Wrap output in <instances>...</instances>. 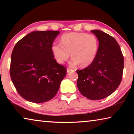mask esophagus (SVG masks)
I'll return each mask as SVG.
<instances>
[{"label":"esophagus","mask_w":134,"mask_h":134,"mask_svg":"<svg viewBox=\"0 0 134 134\" xmlns=\"http://www.w3.org/2000/svg\"><path fill=\"white\" fill-rule=\"evenodd\" d=\"M74 71V70H72L71 69H70V68H68V69H67V72H70V71Z\"/></svg>","instance_id":"obj_1"}]
</instances>
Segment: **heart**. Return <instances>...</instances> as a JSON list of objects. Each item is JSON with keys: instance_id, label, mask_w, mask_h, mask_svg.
I'll use <instances>...</instances> for the list:
<instances>
[{"instance_id": "b5f03b06", "label": "heart", "mask_w": 134, "mask_h": 134, "mask_svg": "<svg viewBox=\"0 0 134 134\" xmlns=\"http://www.w3.org/2000/svg\"><path fill=\"white\" fill-rule=\"evenodd\" d=\"M99 48V41L96 36L85 32H70L63 34L60 43L54 42L51 51L57 62L63 64L69 59L71 53L72 58L70 64H80L85 67L96 58Z\"/></svg>"}]
</instances>
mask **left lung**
Segmentation results:
<instances>
[{
  "mask_svg": "<svg viewBox=\"0 0 134 134\" xmlns=\"http://www.w3.org/2000/svg\"><path fill=\"white\" fill-rule=\"evenodd\" d=\"M91 32L99 40L98 51L91 64L77 70V85L84 96L100 100L114 92L121 83L124 56L118 43L112 36L100 30H92Z\"/></svg>",
  "mask_w": 134,
  "mask_h": 134,
  "instance_id": "8db88e82",
  "label": "left lung"
}]
</instances>
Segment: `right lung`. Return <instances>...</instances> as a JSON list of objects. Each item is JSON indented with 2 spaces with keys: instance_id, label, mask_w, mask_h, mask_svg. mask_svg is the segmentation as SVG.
I'll return each instance as SVG.
<instances>
[{
  "instance_id": "obj_1",
  "label": "right lung",
  "mask_w": 134,
  "mask_h": 134,
  "mask_svg": "<svg viewBox=\"0 0 134 134\" xmlns=\"http://www.w3.org/2000/svg\"><path fill=\"white\" fill-rule=\"evenodd\" d=\"M60 32L34 31L19 40L11 55L10 75L21 96L34 103L55 96L67 70L57 63L51 51Z\"/></svg>"
}]
</instances>
